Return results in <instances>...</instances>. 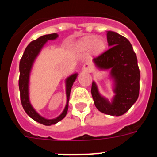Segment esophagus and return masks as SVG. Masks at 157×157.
<instances>
[{"label":"esophagus","instance_id":"1","mask_svg":"<svg viewBox=\"0 0 157 157\" xmlns=\"http://www.w3.org/2000/svg\"><path fill=\"white\" fill-rule=\"evenodd\" d=\"M82 68H83V70L87 71H90L93 68V65L90 63H86L85 64L83 65Z\"/></svg>","mask_w":157,"mask_h":157}]
</instances>
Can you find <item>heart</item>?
<instances>
[{
	"label": "heart",
	"instance_id": "1",
	"mask_svg": "<svg viewBox=\"0 0 157 157\" xmlns=\"http://www.w3.org/2000/svg\"><path fill=\"white\" fill-rule=\"evenodd\" d=\"M78 48L82 51H86L91 48L93 52L98 53L104 49L105 43L101 39H97L95 37H86L78 42Z\"/></svg>",
	"mask_w": 157,
	"mask_h": 157
}]
</instances>
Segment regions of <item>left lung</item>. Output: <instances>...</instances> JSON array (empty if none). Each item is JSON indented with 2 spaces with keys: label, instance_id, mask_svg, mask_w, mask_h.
<instances>
[{
  "label": "left lung",
  "instance_id": "1",
  "mask_svg": "<svg viewBox=\"0 0 157 157\" xmlns=\"http://www.w3.org/2000/svg\"><path fill=\"white\" fill-rule=\"evenodd\" d=\"M107 40L110 48L94 58L101 69H112L116 93L112 103L99 94L97 86L92 83L91 94L96 108L105 114L122 116L138 100L140 90V71L137 56L127 38L116 32L108 31Z\"/></svg>",
  "mask_w": 157,
  "mask_h": 157
}]
</instances>
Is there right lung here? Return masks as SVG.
Listing matches in <instances>:
<instances>
[{
    "label": "right lung",
    "mask_w": 157,
    "mask_h": 157,
    "mask_svg": "<svg viewBox=\"0 0 157 157\" xmlns=\"http://www.w3.org/2000/svg\"><path fill=\"white\" fill-rule=\"evenodd\" d=\"M58 37L57 34H50L46 35L41 36L37 39L31 41L27 45L23 54L20 62H19V87L20 91V101H21L22 106L27 115L31 119L35 120L37 123H41L45 126H50L52 124L58 123L66 116L67 109H68V101L70 98L71 90L73 82L75 81L77 74H74L67 78L66 80V94H67V105L64 110L62 112V114L54 120H46L45 118L41 117L36 112V111L33 109L29 101L28 94V82L29 75L31 67L34 63V59L39 53L40 50L45 45L48 40L56 39Z\"/></svg>",
    "instance_id": "1"
}]
</instances>
